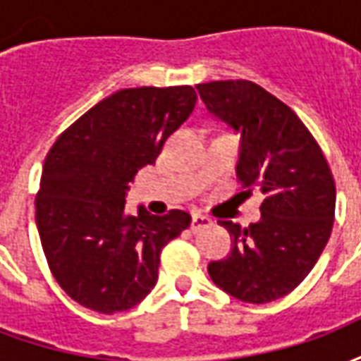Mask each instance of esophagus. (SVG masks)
Masks as SVG:
<instances>
[{
    "instance_id": "esophagus-1",
    "label": "esophagus",
    "mask_w": 361,
    "mask_h": 361,
    "mask_svg": "<svg viewBox=\"0 0 361 361\" xmlns=\"http://www.w3.org/2000/svg\"><path fill=\"white\" fill-rule=\"evenodd\" d=\"M212 220L209 216H203V214H193L191 216V230L197 232V230H201V228H207L211 226Z\"/></svg>"
}]
</instances>
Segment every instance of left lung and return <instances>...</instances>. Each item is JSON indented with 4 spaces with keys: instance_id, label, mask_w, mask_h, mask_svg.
<instances>
[{
    "instance_id": "left-lung-1",
    "label": "left lung",
    "mask_w": 361,
    "mask_h": 361,
    "mask_svg": "<svg viewBox=\"0 0 361 361\" xmlns=\"http://www.w3.org/2000/svg\"><path fill=\"white\" fill-rule=\"evenodd\" d=\"M207 110L242 135L238 180L265 199L247 228L220 220L232 250L209 263L212 282L247 303L290 294L317 263L331 238L336 189L323 150L302 119L251 81L197 85Z\"/></svg>"
}]
</instances>
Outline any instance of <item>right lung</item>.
I'll return each mask as SVG.
<instances>
[{
    "mask_svg": "<svg viewBox=\"0 0 361 361\" xmlns=\"http://www.w3.org/2000/svg\"><path fill=\"white\" fill-rule=\"evenodd\" d=\"M195 102L193 87L118 90L48 152L36 226L54 279L82 307L111 315L141 303L157 284L162 247L191 224L178 209L154 216L139 207L133 216L126 195Z\"/></svg>",
    "mask_w": 361,
    "mask_h": 361,
    "instance_id": "add662e5",
    "label": "right lung"
}]
</instances>
